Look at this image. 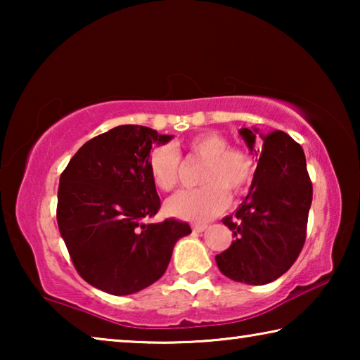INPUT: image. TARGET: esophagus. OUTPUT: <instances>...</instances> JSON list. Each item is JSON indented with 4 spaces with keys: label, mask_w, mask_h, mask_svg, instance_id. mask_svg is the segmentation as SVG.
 <instances>
[{
    "label": "esophagus",
    "mask_w": 360,
    "mask_h": 360,
    "mask_svg": "<svg viewBox=\"0 0 360 360\" xmlns=\"http://www.w3.org/2000/svg\"><path fill=\"white\" fill-rule=\"evenodd\" d=\"M206 227H208V225H206V224H193L192 225L193 231H203V230H206Z\"/></svg>",
    "instance_id": "34e87169"
}]
</instances>
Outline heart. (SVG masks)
I'll use <instances>...</instances> for the list:
<instances>
[{
	"instance_id": "heart-1",
	"label": "heart",
	"mask_w": 360,
	"mask_h": 360,
	"mask_svg": "<svg viewBox=\"0 0 360 360\" xmlns=\"http://www.w3.org/2000/svg\"><path fill=\"white\" fill-rule=\"evenodd\" d=\"M188 155L203 160L197 188L179 191L169 197L165 211L184 221L203 222L217 216L230 197H240L251 186L255 163L251 152L240 146H229L219 133H203L187 139ZM181 154L172 144H157L148 155V172L154 184L163 192L173 191L179 181Z\"/></svg>"
}]
</instances>
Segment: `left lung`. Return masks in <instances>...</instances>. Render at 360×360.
<instances>
[{
  "mask_svg": "<svg viewBox=\"0 0 360 360\" xmlns=\"http://www.w3.org/2000/svg\"><path fill=\"white\" fill-rule=\"evenodd\" d=\"M240 135L251 150L259 144V162L246 198L235 214L222 219L233 241L216 255V264L233 281L268 284L302 252L313 184L302 146L288 133L257 135V130L241 129Z\"/></svg>",
  "mask_w": 360,
  "mask_h": 360,
  "instance_id": "1",
  "label": "left lung"
}]
</instances>
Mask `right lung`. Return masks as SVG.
<instances>
[{
	"mask_svg": "<svg viewBox=\"0 0 360 360\" xmlns=\"http://www.w3.org/2000/svg\"><path fill=\"white\" fill-rule=\"evenodd\" d=\"M172 138L148 127H115L85 143L60 176V235L76 271L94 288L129 295L154 284L176 241L192 231L174 219L141 222L160 210L148 155L152 144Z\"/></svg>",
	"mask_w": 360,
	"mask_h": 360,
	"instance_id": "obj_1",
	"label": "right lung"
}]
</instances>
